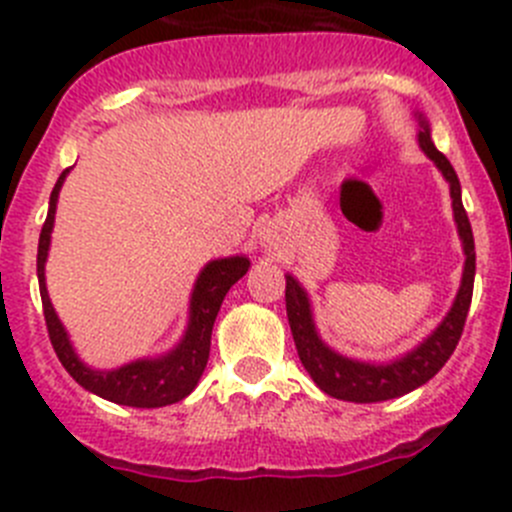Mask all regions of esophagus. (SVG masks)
<instances>
[{"mask_svg": "<svg viewBox=\"0 0 512 512\" xmlns=\"http://www.w3.org/2000/svg\"><path fill=\"white\" fill-rule=\"evenodd\" d=\"M260 245L267 247V250H270V247H275V234H272L267 227L260 229Z\"/></svg>", "mask_w": 512, "mask_h": 512, "instance_id": "34e87169", "label": "esophagus"}]
</instances>
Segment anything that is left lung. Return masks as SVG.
Returning a JSON list of instances; mask_svg holds the SVG:
<instances>
[{
	"label": "left lung",
	"mask_w": 512,
	"mask_h": 512,
	"mask_svg": "<svg viewBox=\"0 0 512 512\" xmlns=\"http://www.w3.org/2000/svg\"><path fill=\"white\" fill-rule=\"evenodd\" d=\"M414 118L419 123V148L427 154L429 161H434V166L442 171V176L450 184L452 212H455L457 234H460L462 250H465V270H462L460 290H457L455 303L447 310L442 323L419 346H414L412 351L394 358V361L374 364V361H356V358L341 356L338 351H333L318 336V328H315L313 321V308H310V298L305 288L293 275H285V308H288L290 331H293L300 364L305 366L310 379L318 384V389L326 391L333 399L374 404V401L396 399V396H404L409 391L419 389L447 364V358L457 348L462 328H465V318L472 300V285H475V240H472V227L465 207H462V189L455 169L447 161V156L439 154L437 146H434L427 118L422 113H414Z\"/></svg>",
	"instance_id": "1"
}]
</instances>
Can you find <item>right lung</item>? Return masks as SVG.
I'll use <instances>...</instances> for the list:
<instances>
[{"mask_svg": "<svg viewBox=\"0 0 512 512\" xmlns=\"http://www.w3.org/2000/svg\"><path fill=\"white\" fill-rule=\"evenodd\" d=\"M68 174L70 169L62 171L55 189H52L50 209H47V219L40 232V247H37V280H40L42 310H45V323L52 348H55L65 371L83 389H88L90 394L103 396V399L113 401V404L138 409H156L166 407V404H176L184 396H189L194 386L199 384V379H202L209 361L212 328L214 321H217L219 305H222L227 290L250 270V260L245 255H232L219 257V260L207 262L202 267L197 283H194V290H191L189 323H186L181 341L171 351L161 353L156 358H138V361H131V364H123L111 371L90 369L75 353L68 331H65L55 308H52L45 283V262L47 252H50L52 227H55L57 197H60V189Z\"/></svg>", "mask_w": 512, "mask_h": 512, "instance_id": "obj_1", "label": "right lung"}]
</instances>
